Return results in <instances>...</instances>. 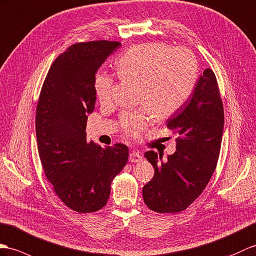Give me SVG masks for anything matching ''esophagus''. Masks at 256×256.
I'll return each mask as SVG.
<instances>
[{
  "label": "esophagus",
  "mask_w": 256,
  "mask_h": 256,
  "mask_svg": "<svg viewBox=\"0 0 256 256\" xmlns=\"http://www.w3.org/2000/svg\"><path fill=\"white\" fill-rule=\"evenodd\" d=\"M143 158L142 155L139 152H132L129 154V162H132V163H138V162H141Z\"/></svg>",
  "instance_id": "esophagus-1"
}]
</instances>
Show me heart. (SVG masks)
Here are the masks:
<instances>
[{
  "instance_id": "1",
  "label": "heart",
  "mask_w": 256,
  "mask_h": 256,
  "mask_svg": "<svg viewBox=\"0 0 256 256\" xmlns=\"http://www.w3.org/2000/svg\"><path fill=\"white\" fill-rule=\"evenodd\" d=\"M122 79L139 81L138 110L124 112L120 124L132 138H140L155 120L176 113L191 96L198 79V62L186 48H174L163 42H146L126 50L116 60ZM115 79L100 72L93 81L96 96L101 103L113 98Z\"/></svg>"
}]
</instances>
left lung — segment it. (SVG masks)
I'll list each match as a JSON object with an SVG mask.
<instances>
[{
  "instance_id": "left-lung-1",
  "label": "left lung",
  "mask_w": 256,
  "mask_h": 256,
  "mask_svg": "<svg viewBox=\"0 0 256 256\" xmlns=\"http://www.w3.org/2000/svg\"><path fill=\"white\" fill-rule=\"evenodd\" d=\"M177 134L176 152L166 162L154 151L144 158L154 177L142 189L146 206L156 213H179L194 202L215 172L224 132V108L213 70L206 68L191 98L167 120Z\"/></svg>"
}]
</instances>
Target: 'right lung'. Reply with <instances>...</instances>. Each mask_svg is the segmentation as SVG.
<instances>
[{
    "label": "right lung",
    "instance_id": "right-lung-1",
    "mask_svg": "<svg viewBox=\"0 0 256 256\" xmlns=\"http://www.w3.org/2000/svg\"><path fill=\"white\" fill-rule=\"evenodd\" d=\"M120 46L118 41L100 40L67 48L50 67L36 104V142L46 177L60 201L81 214L106 205L110 184L128 162L127 146L103 148L86 141V134L96 101V74Z\"/></svg>",
    "mask_w": 256,
    "mask_h": 256
}]
</instances>
